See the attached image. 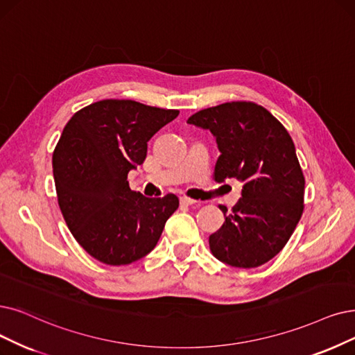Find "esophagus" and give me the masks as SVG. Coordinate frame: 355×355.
Masks as SVG:
<instances>
[{
  "label": "esophagus",
  "mask_w": 355,
  "mask_h": 355,
  "mask_svg": "<svg viewBox=\"0 0 355 355\" xmlns=\"http://www.w3.org/2000/svg\"><path fill=\"white\" fill-rule=\"evenodd\" d=\"M180 204H183V205H193V204H196V201L192 200V198H188V196H180Z\"/></svg>",
  "instance_id": "1"
}]
</instances>
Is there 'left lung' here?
Instances as JSON below:
<instances>
[{
    "label": "left lung",
    "instance_id": "obj_1",
    "mask_svg": "<svg viewBox=\"0 0 355 355\" xmlns=\"http://www.w3.org/2000/svg\"><path fill=\"white\" fill-rule=\"evenodd\" d=\"M188 123L208 130L220 157L216 182L236 178L242 198L209 236L214 257L236 268L259 266L286 246L303 214L304 176L290 134L265 107L230 102L200 110Z\"/></svg>",
    "mask_w": 355,
    "mask_h": 355
}]
</instances>
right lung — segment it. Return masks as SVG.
<instances>
[{
    "label": "right lung",
    "mask_w": 355,
    "mask_h": 355,
    "mask_svg": "<svg viewBox=\"0 0 355 355\" xmlns=\"http://www.w3.org/2000/svg\"><path fill=\"white\" fill-rule=\"evenodd\" d=\"M179 110L107 98L68 121L52 155L56 195L69 232L89 254L128 265L157 245L178 196L131 191L130 170L143 164L150 138Z\"/></svg>",
    "instance_id": "right-lung-1"
}]
</instances>
